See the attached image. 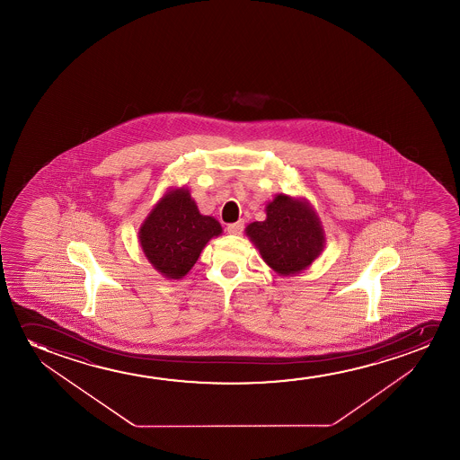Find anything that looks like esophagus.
<instances>
[{
    "instance_id": "1",
    "label": "esophagus",
    "mask_w": 460,
    "mask_h": 460,
    "mask_svg": "<svg viewBox=\"0 0 460 460\" xmlns=\"http://www.w3.org/2000/svg\"><path fill=\"white\" fill-rule=\"evenodd\" d=\"M243 229H245V221L240 220L237 223H231V225H227V233L229 234H242L243 233Z\"/></svg>"
}]
</instances>
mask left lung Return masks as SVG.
Wrapping results in <instances>:
<instances>
[{"label":"left lung","instance_id":"obj_1","mask_svg":"<svg viewBox=\"0 0 460 460\" xmlns=\"http://www.w3.org/2000/svg\"><path fill=\"white\" fill-rule=\"evenodd\" d=\"M265 262L279 275L306 269L323 248L325 235L308 204L278 195L267 206V218L246 227Z\"/></svg>","mask_w":460,"mask_h":460}]
</instances>
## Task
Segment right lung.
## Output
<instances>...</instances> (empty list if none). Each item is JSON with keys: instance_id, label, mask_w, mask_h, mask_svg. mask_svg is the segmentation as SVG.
Here are the masks:
<instances>
[{"instance_id": "add662e5", "label": "right lung", "mask_w": 460, "mask_h": 460, "mask_svg": "<svg viewBox=\"0 0 460 460\" xmlns=\"http://www.w3.org/2000/svg\"><path fill=\"white\" fill-rule=\"evenodd\" d=\"M221 226L212 217L199 214L187 190L170 191L162 198L139 231L146 258L162 275L185 277Z\"/></svg>"}]
</instances>
